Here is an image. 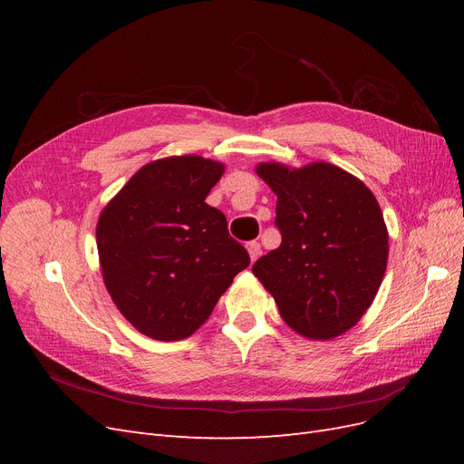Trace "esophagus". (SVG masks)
Masks as SVG:
<instances>
[{"label": "esophagus", "instance_id": "esophagus-1", "mask_svg": "<svg viewBox=\"0 0 464 464\" xmlns=\"http://www.w3.org/2000/svg\"><path fill=\"white\" fill-rule=\"evenodd\" d=\"M247 254H249V257H251V261H256L259 256H261V246H259V242H247Z\"/></svg>", "mask_w": 464, "mask_h": 464}]
</instances>
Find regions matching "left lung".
Returning a JSON list of instances; mask_svg holds the SVG:
<instances>
[{
    "label": "left lung",
    "instance_id": "8db88e82",
    "mask_svg": "<svg viewBox=\"0 0 464 464\" xmlns=\"http://www.w3.org/2000/svg\"><path fill=\"white\" fill-rule=\"evenodd\" d=\"M276 195L275 227L283 242L254 263L286 325L310 339L354 327L382 286L389 234L373 193L327 162L290 170L259 164Z\"/></svg>",
    "mask_w": 464,
    "mask_h": 464
}]
</instances>
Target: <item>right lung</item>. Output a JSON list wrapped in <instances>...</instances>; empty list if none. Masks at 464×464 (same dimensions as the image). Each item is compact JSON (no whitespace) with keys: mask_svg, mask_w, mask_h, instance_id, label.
Masks as SVG:
<instances>
[{"mask_svg":"<svg viewBox=\"0 0 464 464\" xmlns=\"http://www.w3.org/2000/svg\"><path fill=\"white\" fill-rule=\"evenodd\" d=\"M224 166L195 154L143 166L98 218L104 285L121 315L157 341H179L213 314L249 265L218 208L205 203Z\"/></svg>","mask_w":464,"mask_h":464,"instance_id":"right-lung-1","label":"right lung"}]
</instances>
